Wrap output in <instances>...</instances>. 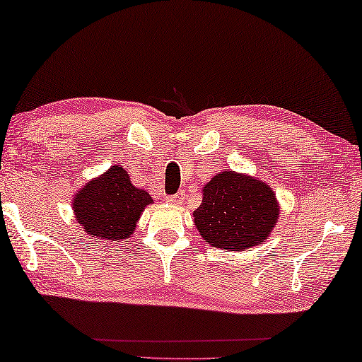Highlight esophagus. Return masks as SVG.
<instances>
[{
	"label": "esophagus",
	"mask_w": 362,
	"mask_h": 362,
	"mask_svg": "<svg viewBox=\"0 0 362 362\" xmlns=\"http://www.w3.org/2000/svg\"><path fill=\"white\" fill-rule=\"evenodd\" d=\"M183 202H185V193H183V192L172 194V197L168 198V203L175 204V206H180Z\"/></svg>",
	"instance_id": "esophagus-1"
}]
</instances>
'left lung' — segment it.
Segmentation results:
<instances>
[{
    "mask_svg": "<svg viewBox=\"0 0 362 362\" xmlns=\"http://www.w3.org/2000/svg\"><path fill=\"white\" fill-rule=\"evenodd\" d=\"M279 216L277 197L266 182L222 170L203 187V202L193 212V222L208 245L245 251L269 238Z\"/></svg>",
    "mask_w": 362,
    "mask_h": 362,
    "instance_id": "obj_1",
    "label": "left lung"
}]
</instances>
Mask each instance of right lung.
<instances>
[{"instance_id":"1","label":"right lung","mask_w":362,"mask_h":362,"mask_svg":"<svg viewBox=\"0 0 362 362\" xmlns=\"http://www.w3.org/2000/svg\"><path fill=\"white\" fill-rule=\"evenodd\" d=\"M153 198L136 188L122 165H111L88 180L72 197L80 230L95 242H124L135 233L136 222Z\"/></svg>"}]
</instances>
